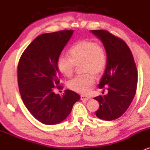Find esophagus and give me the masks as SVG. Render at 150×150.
Wrapping results in <instances>:
<instances>
[{
	"label": "esophagus",
	"mask_w": 150,
	"mask_h": 150,
	"mask_svg": "<svg viewBox=\"0 0 150 150\" xmlns=\"http://www.w3.org/2000/svg\"><path fill=\"white\" fill-rule=\"evenodd\" d=\"M81 100H88V99H90V97L89 96H86V95H81Z\"/></svg>",
	"instance_id": "34e87169"
}]
</instances>
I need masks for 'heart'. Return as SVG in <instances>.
I'll list each match as a JSON object with an SVG mask.
<instances>
[{"mask_svg":"<svg viewBox=\"0 0 150 150\" xmlns=\"http://www.w3.org/2000/svg\"><path fill=\"white\" fill-rule=\"evenodd\" d=\"M69 58L61 56L57 61L58 69L63 76L70 77L75 71V65H81L85 74L77 76L68 82L71 90L80 94H87L94 85V76L103 73L107 63L106 51L101 44L92 40L79 41L68 51Z\"/></svg>","mask_w":150,"mask_h":150,"instance_id":"heart-1","label":"heart"}]
</instances>
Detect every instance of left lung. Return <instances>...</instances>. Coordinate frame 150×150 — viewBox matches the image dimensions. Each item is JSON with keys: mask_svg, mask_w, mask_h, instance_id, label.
I'll return each instance as SVG.
<instances>
[{"mask_svg": "<svg viewBox=\"0 0 150 150\" xmlns=\"http://www.w3.org/2000/svg\"><path fill=\"white\" fill-rule=\"evenodd\" d=\"M100 39L106 50L107 63L99 82V89L107 94L94 98L99 101L96 116L100 119H117L128 109L135 95L137 71L133 56L123 40L106 30H91ZM103 91H104V89Z\"/></svg>", "mask_w": 150, "mask_h": 150, "instance_id": "obj_1", "label": "left lung"}]
</instances>
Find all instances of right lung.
<instances>
[{
    "label": "right lung",
    "instance_id": "add662e5",
    "mask_svg": "<svg viewBox=\"0 0 150 150\" xmlns=\"http://www.w3.org/2000/svg\"><path fill=\"white\" fill-rule=\"evenodd\" d=\"M73 30L39 35L25 50L18 68L19 90L24 104L36 119L46 125L61 123L71 112L80 96L66 89L63 95L55 94L61 89L57 61Z\"/></svg>",
    "mask_w": 150,
    "mask_h": 150
}]
</instances>
